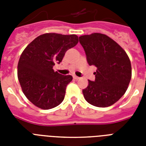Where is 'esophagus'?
<instances>
[{
    "mask_svg": "<svg viewBox=\"0 0 146 146\" xmlns=\"http://www.w3.org/2000/svg\"><path fill=\"white\" fill-rule=\"evenodd\" d=\"M73 79H74V80H79V79H80V77H78V76H73Z\"/></svg>",
    "mask_w": 146,
    "mask_h": 146,
    "instance_id": "esophagus-1",
    "label": "esophagus"
}]
</instances>
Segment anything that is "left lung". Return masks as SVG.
Instances as JSON below:
<instances>
[{"instance_id":"left-lung-1","label":"left lung","mask_w":146,"mask_h":146,"mask_svg":"<svg viewBox=\"0 0 146 146\" xmlns=\"http://www.w3.org/2000/svg\"><path fill=\"white\" fill-rule=\"evenodd\" d=\"M80 42L88 64L97 67L96 80H89L82 90L85 99L96 107L111 106L124 95L131 80L129 57L115 41L102 33L82 35Z\"/></svg>"}]
</instances>
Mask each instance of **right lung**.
Masks as SVG:
<instances>
[{
    "instance_id": "obj_1",
    "label": "right lung",
    "mask_w": 146,
    "mask_h": 146,
    "mask_svg": "<svg viewBox=\"0 0 146 146\" xmlns=\"http://www.w3.org/2000/svg\"><path fill=\"white\" fill-rule=\"evenodd\" d=\"M79 42L76 35L45 33L35 38L19 57L17 76L22 91L35 106L48 110L64 101L66 86L72 76L54 72L68 49Z\"/></svg>"
}]
</instances>
